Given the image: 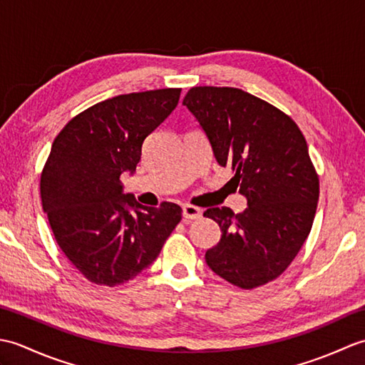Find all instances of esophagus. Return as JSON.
<instances>
[{
	"instance_id": "esophagus-1",
	"label": "esophagus",
	"mask_w": 365,
	"mask_h": 365,
	"mask_svg": "<svg viewBox=\"0 0 365 365\" xmlns=\"http://www.w3.org/2000/svg\"><path fill=\"white\" fill-rule=\"evenodd\" d=\"M182 210H183V218L187 221L199 220L200 216H202V210H200V208H197L195 205H190V204H185L182 207Z\"/></svg>"
}]
</instances>
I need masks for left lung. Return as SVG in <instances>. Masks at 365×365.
Listing matches in <instances>:
<instances>
[{"instance_id":"left-lung-1","label":"left lung","mask_w":365,"mask_h":365,"mask_svg":"<svg viewBox=\"0 0 365 365\" xmlns=\"http://www.w3.org/2000/svg\"><path fill=\"white\" fill-rule=\"evenodd\" d=\"M183 105L247 202L238 215L229 207L204 212L221 229L207 265L242 289L273 281L306 242L319 202L304 136L289 115L242 89L192 88Z\"/></svg>"}]
</instances>
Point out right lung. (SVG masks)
<instances>
[{
	"instance_id": "obj_1",
	"label": "right lung",
	"mask_w": 365,
	"mask_h": 365,
	"mask_svg": "<svg viewBox=\"0 0 365 365\" xmlns=\"http://www.w3.org/2000/svg\"><path fill=\"white\" fill-rule=\"evenodd\" d=\"M158 89L108 98L76 115L54 139L41 177L43 212L72 265L98 285H119L149 268L182 220L173 202L145 207L123 195L143 143L180 98Z\"/></svg>"
}]
</instances>
